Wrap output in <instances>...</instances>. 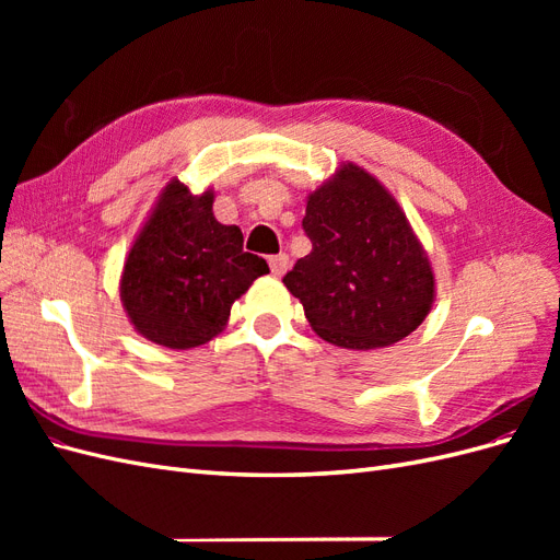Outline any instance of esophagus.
I'll list each match as a JSON object with an SVG mask.
<instances>
[{"label": "esophagus", "instance_id": "obj_1", "mask_svg": "<svg viewBox=\"0 0 560 560\" xmlns=\"http://www.w3.org/2000/svg\"><path fill=\"white\" fill-rule=\"evenodd\" d=\"M268 264H270V270H273V276L280 278L287 273V268H290V257L282 252V254H276V257H270Z\"/></svg>", "mask_w": 560, "mask_h": 560}]
</instances>
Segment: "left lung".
<instances>
[{"instance_id": "obj_1", "label": "left lung", "mask_w": 560, "mask_h": 560, "mask_svg": "<svg viewBox=\"0 0 560 560\" xmlns=\"http://www.w3.org/2000/svg\"><path fill=\"white\" fill-rule=\"evenodd\" d=\"M313 243L282 278L311 327L348 350L393 346L416 331L434 303L428 252L395 196L354 163H343L306 200Z\"/></svg>"}]
</instances>
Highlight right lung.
<instances>
[{
	"mask_svg": "<svg viewBox=\"0 0 560 560\" xmlns=\"http://www.w3.org/2000/svg\"><path fill=\"white\" fill-rule=\"evenodd\" d=\"M212 202V189L196 196L171 179L130 245L118 292L151 343L189 350L212 341L233 301L268 273L261 257L243 252V231L217 222Z\"/></svg>",
	"mask_w": 560,
	"mask_h": 560,
	"instance_id": "obj_1",
	"label": "right lung"
}]
</instances>
